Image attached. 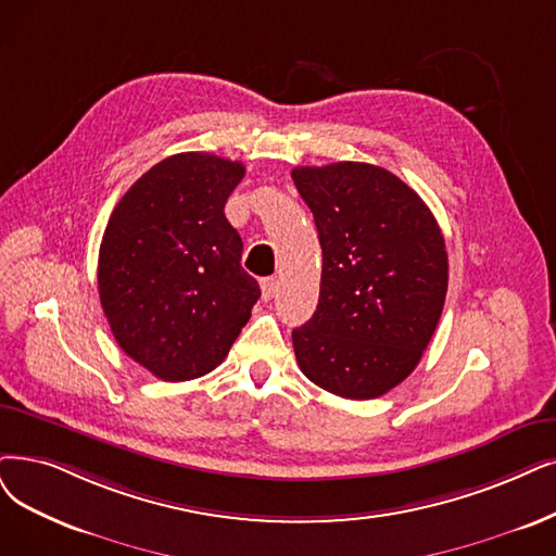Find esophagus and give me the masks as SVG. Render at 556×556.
<instances>
[{
    "mask_svg": "<svg viewBox=\"0 0 556 556\" xmlns=\"http://www.w3.org/2000/svg\"><path fill=\"white\" fill-rule=\"evenodd\" d=\"M260 285H262V299L271 301L278 292V280L276 278H264Z\"/></svg>",
    "mask_w": 556,
    "mask_h": 556,
    "instance_id": "esophagus-1",
    "label": "esophagus"
}]
</instances>
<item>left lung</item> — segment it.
I'll return each mask as SVG.
<instances>
[{"mask_svg": "<svg viewBox=\"0 0 556 556\" xmlns=\"http://www.w3.org/2000/svg\"><path fill=\"white\" fill-rule=\"evenodd\" d=\"M292 180L324 255L315 315L292 330L299 367L332 394L376 399L431 342L447 296L445 237L427 203L381 166H296Z\"/></svg>", "mask_w": 556, "mask_h": 556, "instance_id": "obj_1", "label": "left lung"}]
</instances>
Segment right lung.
Wrapping results in <instances>:
<instances>
[{
  "label": "right lung",
  "instance_id": "add662e5",
  "mask_svg": "<svg viewBox=\"0 0 556 556\" xmlns=\"http://www.w3.org/2000/svg\"><path fill=\"white\" fill-rule=\"evenodd\" d=\"M243 170L210 152L173 154L111 212L100 303L118 346L157 379L189 381L224 363L260 299L224 214Z\"/></svg>",
  "mask_w": 556,
  "mask_h": 556
}]
</instances>
